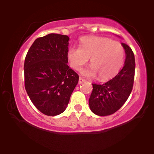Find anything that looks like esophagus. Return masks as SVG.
<instances>
[{
  "label": "esophagus",
  "instance_id": "obj_1",
  "mask_svg": "<svg viewBox=\"0 0 154 154\" xmlns=\"http://www.w3.org/2000/svg\"><path fill=\"white\" fill-rule=\"evenodd\" d=\"M84 82H85V79L82 78V77H79V82H78L79 84H82V83Z\"/></svg>",
  "mask_w": 154,
  "mask_h": 154
}]
</instances>
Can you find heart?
Returning <instances> with one entry per match:
<instances>
[{"label":"heart","mask_w":154,"mask_h":154,"mask_svg":"<svg viewBox=\"0 0 154 154\" xmlns=\"http://www.w3.org/2000/svg\"><path fill=\"white\" fill-rule=\"evenodd\" d=\"M79 46L70 47L67 59L70 66L78 71L91 58V66L82 72L85 76L98 75L100 80H107L115 77L121 69L125 50L120 42L106 37H84L79 40Z\"/></svg>","instance_id":"1"}]
</instances>
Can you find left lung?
Returning a JSON list of instances; mask_svg holds the SVG:
<instances>
[{
	"label": "left lung",
	"mask_w": 154,
	"mask_h": 154,
	"mask_svg": "<svg viewBox=\"0 0 154 154\" xmlns=\"http://www.w3.org/2000/svg\"><path fill=\"white\" fill-rule=\"evenodd\" d=\"M126 59L123 68L113 79L103 84H93L89 98L91 110L98 116L113 114L124 105L131 93L135 77V56L131 48L122 43Z\"/></svg>",
	"instance_id": "1"
}]
</instances>
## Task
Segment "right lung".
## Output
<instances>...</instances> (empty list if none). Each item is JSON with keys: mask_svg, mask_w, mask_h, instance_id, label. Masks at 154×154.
<instances>
[{"mask_svg": "<svg viewBox=\"0 0 154 154\" xmlns=\"http://www.w3.org/2000/svg\"><path fill=\"white\" fill-rule=\"evenodd\" d=\"M69 38L51 33L37 38L24 60V87L35 106L47 116L66 109L79 76L67 65Z\"/></svg>", "mask_w": 154, "mask_h": 154, "instance_id": "right-lung-1", "label": "right lung"}]
</instances>
